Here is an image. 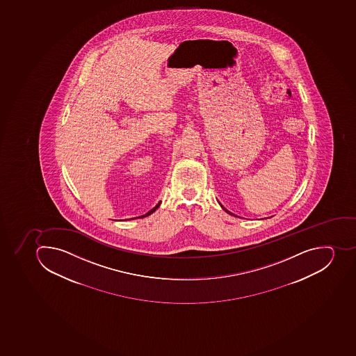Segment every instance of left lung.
Returning a JSON list of instances; mask_svg holds the SVG:
<instances>
[{"mask_svg":"<svg viewBox=\"0 0 356 356\" xmlns=\"http://www.w3.org/2000/svg\"><path fill=\"white\" fill-rule=\"evenodd\" d=\"M219 204H220L221 208H222L223 210H225V211H226L227 213H228V215L234 216V217H238V216L234 215V213H232V212H230L229 210H227V209L225 208V207H223L220 202H219Z\"/></svg>","mask_w":356,"mask_h":356,"instance_id":"1","label":"left lung"}]
</instances>
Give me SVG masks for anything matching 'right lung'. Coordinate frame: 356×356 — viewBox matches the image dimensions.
<instances>
[{"label":"right lung","instance_id":"obj_1","mask_svg":"<svg viewBox=\"0 0 356 356\" xmlns=\"http://www.w3.org/2000/svg\"><path fill=\"white\" fill-rule=\"evenodd\" d=\"M161 203H162V201H159V202L157 203V204H156V206L154 207V208L152 209L150 211H148L147 213H145V215L143 216H139V217L137 218H145L148 217V216L149 215H152V213H153L154 211H156V210H157V208H159V207L161 206ZM137 218H131V219H137Z\"/></svg>","mask_w":356,"mask_h":356}]
</instances>
